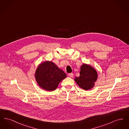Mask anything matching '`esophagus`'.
<instances>
[{
	"mask_svg": "<svg viewBox=\"0 0 129 129\" xmlns=\"http://www.w3.org/2000/svg\"><path fill=\"white\" fill-rule=\"evenodd\" d=\"M68 75H69V76H70V77L72 78V77H73L74 76V74H73V73H70V74H69Z\"/></svg>",
	"mask_w": 129,
	"mask_h": 129,
	"instance_id": "1",
	"label": "esophagus"
}]
</instances>
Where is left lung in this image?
Here are the masks:
<instances>
[{
  "instance_id": "left-lung-1",
  "label": "left lung",
  "mask_w": 129,
  "mask_h": 129,
  "mask_svg": "<svg viewBox=\"0 0 129 129\" xmlns=\"http://www.w3.org/2000/svg\"><path fill=\"white\" fill-rule=\"evenodd\" d=\"M80 76L76 77L75 81L81 88L86 90L91 89L97 79L96 70L90 65L84 64L81 67Z\"/></svg>"
}]
</instances>
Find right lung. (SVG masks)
Instances as JSON below:
<instances>
[{
  "label": "right lung",
  "instance_id": "right-lung-1",
  "mask_svg": "<svg viewBox=\"0 0 129 129\" xmlns=\"http://www.w3.org/2000/svg\"><path fill=\"white\" fill-rule=\"evenodd\" d=\"M67 75L54 63L46 61L41 64L36 71L35 78L37 83L47 91L55 90L61 80Z\"/></svg>",
  "mask_w": 129,
  "mask_h": 129
}]
</instances>
